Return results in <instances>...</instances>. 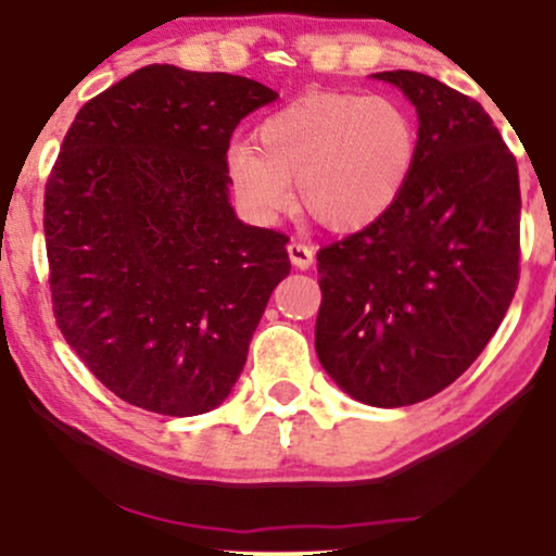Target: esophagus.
<instances>
[{"label": "esophagus", "instance_id": "34e87169", "mask_svg": "<svg viewBox=\"0 0 556 556\" xmlns=\"http://www.w3.org/2000/svg\"><path fill=\"white\" fill-rule=\"evenodd\" d=\"M287 254H290V262L298 266V269H311L315 262L313 245H307L302 241H290V245H287Z\"/></svg>", "mask_w": 556, "mask_h": 556}]
</instances>
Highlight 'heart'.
<instances>
[{"mask_svg": "<svg viewBox=\"0 0 556 556\" xmlns=\"http://www.w3.org/2000/svg\"><path fill=\"white\" fill-rule=\"evenodd\" d=\"M255 143H233L228 172L241 205L271 220L292 202L330 230H362L388 215L413 174L418 132L382 94L318 91L271 112Z\"/></svg>", "mask_w": 556, "mask_h": 556, "instance_id": "heart-1", "label": "heart"}]
</instances>
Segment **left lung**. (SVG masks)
Segmentation results:
<instances>
[{
	"label": "left lung",
	"instance_id": "obj_1",
	"mask_svg": "<svg viewBox=\"0 0 556 556\" xmlns=\"http://www.w3.org/2000/svg\"><path fill=\"white\" fill-rule=\"evenodd\" d=\"M375 79L416 104V164L388 215L318 251L315 351L351 397L400 407L465 375L508 313L521 187L480 102L418 72Z\"/></svg>",
	"mask_w": 556,
	"mask_h": 556
}]
</instances>
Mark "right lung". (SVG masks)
<instances>
[{"label": "right lung", "instance_id": "right-lung-1", "mask_svg": "<svg viewBox=\"0 0 556 556\" xmlns=\"http://www.w3.org/2000/svg\"><path fill=\"white\" fill-rule=\"evenodd\" d=\"M277 91L245 76L151 63L76 112L46 181L53 315L104 388L161 416L230 395L287 238L243 226L228 149Z\"/></svg>", "mask_w": 556, "mask_h": 556}]
</instances>
